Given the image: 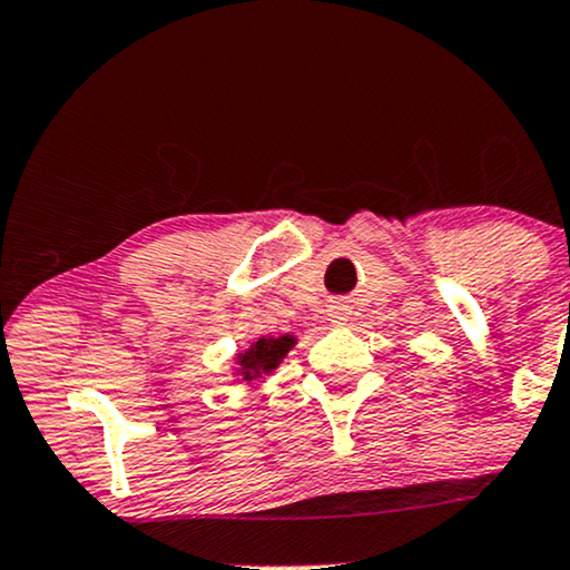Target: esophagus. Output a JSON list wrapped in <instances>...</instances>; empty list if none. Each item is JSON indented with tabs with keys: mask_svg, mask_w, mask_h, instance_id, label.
Here are the masks:
<instances>
[{
	"mask_svg": "<svg viewBox=\"0 0 570 570\" xmlns=\"http://www.w3.org/2000/svg\"><path fill=\"white\" fill-rule=\"evenodd\" d=\"M328 321H332V324H345L347 321V307H342V305H334L332 311H328Z\"/></svg>",
	"mask_w": 570,
	"mask_h": 570,
	"instance_id": "1",
	"label": "esophagus"
}]
</instances>
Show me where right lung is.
<instances>
[{
	"label": "right lung",
	"instance_id": "1",
	"mask_svg": "<svg viewBox=\"0 0 570 570\" xmlns=\"http://www.w3.org/2000/svg\"><path fill=\"white\" fill-rule=\"evenodd\" d=\"M297 345V340L292 334H281V337H259L252 342L249 351L238 353V374L244 382H255L259 376H267L281 361L286 358V353Z\"/></svg>",
	"mask_w": 570,
	"mask_h": 570
}]
</instances>
